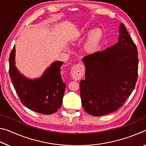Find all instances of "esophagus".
Instances as JSON below:
<instances>
[{"label": "esophagus", "mask_w": 146, "mask_h": 146, "mask_svg": "<svg viewBox=\"0 0 146 146\" xmlns=\"http://www.w3.org/2000/svg\"><path fill=\"white\" fill-rule=\"evenodd\" d=\"M84 73V66L80 64L74 66L71 71V76L75 80H78L82 78Z\"/></svg>", "instance_id": "obj_1"}]
</instances>
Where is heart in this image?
<instances>
[{"instance_id":"heart-1","label":"heart","mask_w":146,"mask_h":146,"mask_svg":"<svg viewBox=\"0 0 146 146\" xmlns=\"http://www.w3.org/2000/svg\"><path fill=\"white\" fill-rule=\"evenodd\" d=\"M90 30H82L81 33H88ZM104 38V32L100 28H95L91 31L88 38L84 45V49L86 53L92 54L99 49Z\"/></svg>"}]
</instances>
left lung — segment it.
Instances as JSON below:
<instances>
[{"label":"left lung","instance_id":"obj_1","mask_svg":"<svg viewBox=\"0 0 146 146\" xmlns=\"http://www.w3.org/2000/svg\"><path fill=\"white\" fill-rule=\"evenodd\" d=\"M86 78L80 81L82 105L96 117L122 106L135 87L138 51L125 26L120 23L118 42L82 58Z\"/></svg>","mask_w":146,"mask_h":146}]
</instances>
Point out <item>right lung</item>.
Listing matches in <instances>:
<instances>
[{
    "instance_id": "add662e5",
    "label": "right lung",
    "mask_w": 146,
    "mask_h": 146,
    "mask_svg": "<svg viewBox=\"0 0 146 146\" xmlns=\"http://www.w3.org/2000/svg\"><path fill=\"white\" fill-rule=\"evenodd\" d=\"M9 76L21 102L29 110L44 115L56 112L62 104L66 87L60 74L63 62L55 61L46 69L42 76L29 78L15 66V46L9 58Z\"/></svg>"
}]
</instances>
